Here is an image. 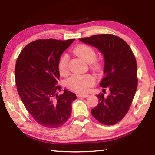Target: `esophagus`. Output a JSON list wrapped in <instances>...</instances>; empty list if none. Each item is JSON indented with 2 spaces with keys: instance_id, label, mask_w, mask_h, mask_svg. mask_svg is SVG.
Instances as JSON below:
<instances>
[{
  "instance_id": "34e87169",
  "label": "esophagus",
  "mask_w": 155,
  "mask_h": 155,
  "mask_svg": "<svg viewBox=\"0 0 155 155\" xmlns=\"http://www.w3.org/2000/svg\"><path fill=\"white\" fill-rule=\"evenodd\" d=\"M90 96L88 94H77L78 98H87V97Z\"/></svg>"
}]
</instances>
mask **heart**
Returning <instances> with one entry per match:
<instances>
[{
	"mask_svg": "<svg viewBox=\"0 0 155 155\" xmlns=\"http://www.w3.org/2000/svg\"><path fill=\"white\" fill-rule=\"evenodd\" d=\"M74 53L79 57L83 61L88 63H92L95 61L96 54L91 46L81 44L74 49ZM68 56L64 55L60 59L59 64V70L61 74H65L68 72ZM96 78L93 75L90 74H74L71 76L65 81L67 87L78 93H84L88 90L91 86L95 83Z\"/></svg>",
	"mask_w": 155,
	"mask_h": 155,
	"instance_id": "obj_1",
	"label": "heart"
}]
</instances>
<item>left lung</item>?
Listing matches in <instances>:
<instances>
[{"label":"left lung","mask_w":155,"mask_h":155,"mask_svg":"<svg viewBox=\"0 0 155 155\" xmlns=\"http://www.w3.org/2000/svg\"><path fill=\"white\" fill-rule=\"evenodd\" d=\"M81 42L96 48L104 57V75L100 86L109 90L97 95L98 104L91 114L102 124L113 125L127 114L137 86V67L130 46L119 37L101 34L81 38Z\"/></svg>","instance_id":"8db88e82"}]
</instances>
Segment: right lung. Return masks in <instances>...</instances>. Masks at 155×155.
<instances>
[{
  "label": "right lung",
  "mask_w": 155,
  "mask_h": 155,
  "mask_svg": "<svg viewBox=\"0 0 155 155\" xmlns=\"http://www.w3.org/2000/svg\"><path fill=\"white\" fill-rule=\"evenodd\" d=\"M75 40H38L27 44L18 56L15 78L18 94L33 118L44 127H60L72 112L76 94L61 87L59 64L61 55Z\"/></svg>",
  "instance_id": "1"
}]
</instances>
